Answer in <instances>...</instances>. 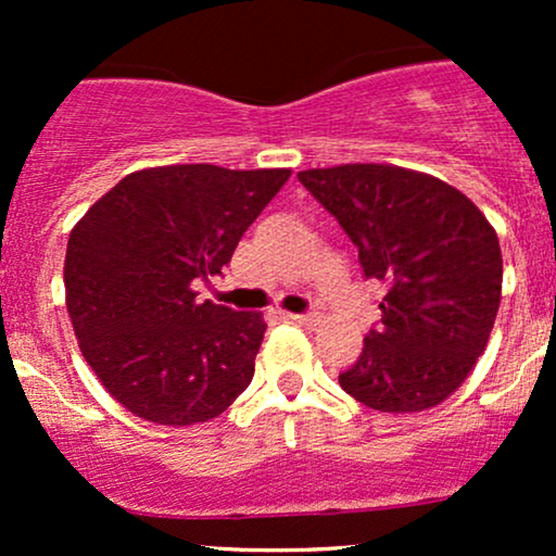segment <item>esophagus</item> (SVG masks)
<instances>
[{"mask_svg": "<svg viewBox=\"0 0 556 556\" xmlns=\"http://www.w3.org/2000/svg\"><path fill=\"white\" fill-rule=\"evenodd\" d=\"M287 318H290V321H295V324H311L314 321V316L311 314H285Z\"/></svg>", "mask_w": 556, "mask_h": 556, "instance_id": "esophagus-1", "label": "esophagus"}]
</instances>
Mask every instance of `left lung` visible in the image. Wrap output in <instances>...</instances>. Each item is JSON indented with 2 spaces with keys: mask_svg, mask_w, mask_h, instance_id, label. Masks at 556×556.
<instances>
[{
  "mask_svg": "<svg viewBox=\"0 0 556 556\" xmlns=\"http://www.w3.org/2000/svg\"><path fill=\"white\" fill-rule=\"evenodd\" d=\"M298 180L387 282L381 321L340 387L381 413L439 405L486 350L502 298V251L481 208L437 177L389 164L305 169Z\"/></svg>",
  "mask_w": 556,
  "mask_h": 556,
  "instance_id": "obj_1",
  "label": "left lung"
}]
</instances>
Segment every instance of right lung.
Listing matches in <instances>:
<instances>
[{
	"instance_id": "right-lung-1",
	"label": "right lung",
	"mask_w": 556,
	"mask_h": 556,
	"mask_svg": "<svg viewBox=\"0 0 556 556\" xmlns=\"http://www.w3.org/2000/svg\"><path fill=\"white\" fill-rule=\"evenodd\" d=\"M290 169L172 164L132 172L73 227L67 314L119 405L159 426L222 416L251 384L266 324L198 300Z\"/></svg>"
}]
</instances>
